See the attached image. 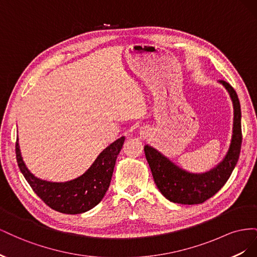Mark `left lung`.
<instances>
[{
	"instance_id": "8db88e82",
	"label": "left lung",
	"mask_w": 257,
	"mask_h": 257,
	"mask_svg": "<svg viewBox=\"0 0 257 257\" xmlns=\"http://www.w3.org/2000/svg\"><path fill=\"white\" fill-rule=\"evenodd\" d=\"M220 82L228 91L234 105V126L226 157L215 168L205 174H190L176 166L152 147L146 145L144 148L155 184L163 195L173 203L182 205L203 204L223 188L238 162L242 143L239 98L228 82L224 80H220Z\"/></svg>"
}]
</instances>
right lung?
<instances>
[{
  "label": "right lung",
  "mask_w": 257,
  "mask_h": 257,
  "mask_svg": "<svg viewBox=\"0 0 257 257\" xmlns=\"http://www.w3.org/2000/svg\"><path fill=\"white\" fill-rule=\"evenodd\" d=\"M124 139L121 137L107 147L82 176L62 183L41 180L31 174L22 161L18 142L16 159L20 172L46 205L61 213L78 214L94 208L103 199L109 188L115 161Z\"/></svg>",
  "instance_id": "add662e5"
}]
</instances>
